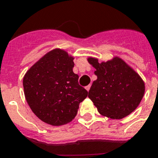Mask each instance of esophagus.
I'll list each match as a JSON object with an SVG mask.
<instances>
[{"instance_id": "esophagus-1", "label": "esophagus", "mask_w": 158, "mask_h": 158, "mask_svg": "<svg viewBox=\"0 0 158 158\" xmlns=\"http://www.w3.org/2000/svg\"><path fill=\"white\" fill-rule=\"evenodd\" d=\"M90 88H91V85H90V84H89V85H88V86L85 87V89H86V90L88 92L89 91V89H90Z\"/></svg>"}]
</instances>
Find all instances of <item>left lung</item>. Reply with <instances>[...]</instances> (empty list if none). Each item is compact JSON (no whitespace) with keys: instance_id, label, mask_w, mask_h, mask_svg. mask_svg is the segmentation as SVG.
<instances>
[{"instance_id":"8db88e82","label":"left lung","mask_w":158,"mask_h":158,"mask_svg":"<svg viewBox=\"0 0 158 158\" xmlns=\"http://www.w3.org/2000/svg\"><path fill=\"white\" fill-rule=\"evenodd\" d=\"M96 70L89 98L101 115L120 120L132 113L144 95L145 84L139 74L118 56L107 61L89 57Z\"/></svg>"}]
</instances>
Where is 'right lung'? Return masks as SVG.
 Instances as JSON below:
<instances>
[{"mask_svg":"<svg viewBox=\"0 0 158 158\" xmlns=\"http://www.w3.org/2000/svg\"><path fill=\"white\" fill-rule=\"evenodd\" d=\"M74 57L60 48L48 52L34 63L23 79L26 101L43 122L59 126L76 116L88 91L73 72Z\"/></svg>","mask_w":158,"mask_h":158,"instance_id":"add662e5","label":"right lung"}]
</instances>
